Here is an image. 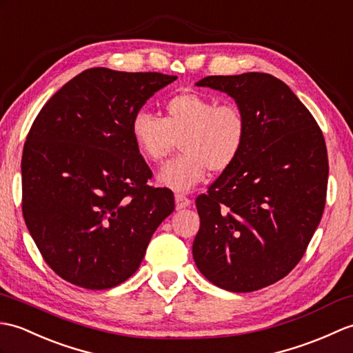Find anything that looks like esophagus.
Masks as SVG:
<instances>
[{"label":"esophagus","instance_id":"34e87169","mask_svg":"<svg viewBox=\"0 0 353 353\" xmlns=\"http://www.w3.org/2000/svg\"><path fill=\"white\" fill-rule=\"evenodd\" d=\"M190 202L192 201L187 198L185 194H183V193H176L175 194V207H176V210H181V208L189 207Z\"/></svg>","mask_w":353,"mask_h":353}]
</instances>
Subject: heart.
I'll use <instances>...</instances> for the list:
<instances>
[{
	"label": "heart",
	"instance_id": "b5f03b06",
	"mask_svg": "<svg viewBox=\"0 0 353 353\" xmlns=\"http://www.w3.org/2000/svg\"><path fill=\"white\" fill-rule=\"evenodd\" d=\"M248 116L232 103L196 92L168 98L163 117L146 110L134 113L130 123L137 151L150 161H161L176 145L183 152L160 169L159 183L175 192H187L211 174H222L237 161L248 139Z\"/></svg>",
	"mask_w": 353,
	"mask_h": 353
}]
</instances>
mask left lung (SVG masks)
I'll return each mask as SVG.
<instances>
[{
    "label": "left lung",
    "mask_w": 353,
    "mask_h": 353,
    "mask_svg": "<svg viewBox=\"0 0 353 353\" xmlns=\"http://www.w3.org/2000/svg\"><path fill=\"white\" fill-rule=\"evenodd\" d=\"M196 85L236 99L249 130L237 161L196 198L193 258L214 285L255 292L296 268L320 223L330 174L325 137L276 77L211 75Z\"/></svg>",
    "instance_id": "obj_1"
}]
</instances>
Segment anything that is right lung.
Wrapping results in <instances>:
<instances>
[{
	"instance_id": "1",
	"label": "right lung",
	"mask_w": 353,
	"mask_h": 353,
	"mask_svg": "<svg viewBox=\"0 0 353 353\" xmlns=\"http://www.w3.org/2000/svg\"><path fill=\"white\" fill-rule=\"evenodd\" d=\"M175 80L92 68L54 93L31 125L22 214L45 263L68 283L122 284L175 210L172 190L148 184L152 172L130 132L134 113Z\"/></svg>"
}]
</instances>
